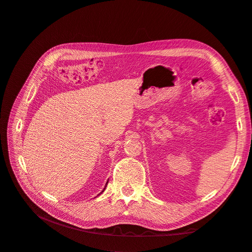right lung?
Wrapping results in <instances>:
<instances>
[{"label": "right lung", "instance_id": "obj_1", "mask_svg": "<svg viewBox=\"0 0 252 252\" xmlns=\"http://www.w3.org/2000/svg\"><path fill=\"white\" fill-rule=\"evenodd\" d=\"M107 183H108V182H107ZM104 189H105V188H104ZM103 191H104V190H103ZM103 191H102V192H103Z\"/></svg>", "mask_w": 252, "mask_h": 252}]
</instances>
